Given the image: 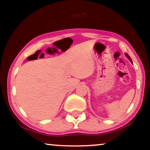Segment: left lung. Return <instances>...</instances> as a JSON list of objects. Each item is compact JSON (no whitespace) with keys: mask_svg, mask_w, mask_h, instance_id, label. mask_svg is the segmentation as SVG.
<instances>
[{"mask_svg":"<svg viewBox=\"0 0 150 150\" xmlns=\"http://www.w3.org/2000/svg\"><path fill=\"white\" fill-rule=\"evenodd\" d=\"M126 54V57H127V58H128V59H129V60H130V62L132 63V59H131V58H130V56H129V55H128V54H127V53H126V54Z\"/></svg>","mask_w":150,"mask_h":150,"instance_id":"1","label":"left lung"}]
</instances>
